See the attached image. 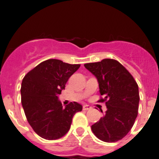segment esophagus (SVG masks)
<instances>
[{"instance_id": "obj_1", "label": "esophagus", "mask_w": 159, "mask_h": 159, "mask_svg": "<svg viewBox=\"0 0 159 159\" xmlns=\"http://www.w3.org/2000/svg\"><path fill=\"white\" fill-rule=\"evenodd\" d=\"M91 108H92V107H90L89 105H84V106H83V110L84 111H88V110H90V109H91Z\"/></svg>"}]
</instances>
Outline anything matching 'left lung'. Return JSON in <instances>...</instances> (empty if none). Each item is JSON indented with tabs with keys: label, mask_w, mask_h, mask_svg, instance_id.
Instances as JSON below:
<instances>
[{
	"label": "left lung",
	"mask_w": 159,
	"mask_h": 159,
	"mask_svg": "<svg viewBox=\"0 0 159 159\" xmlns=\"http://www.w3.org/2000/svg\"><path fill=\"white\" fill-rule=\"evenodd\" d=\"M84 67L99 83V92L103 98L98 102H105L107 106L104 116L92 126V132L106 143L119 141L128 134L138 116L139 93L137 83L131 74L113 59L88 63Z\"/></svg>",
	"instance_id": "1"
}]
</instances>
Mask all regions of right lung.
Masks as SVG:
<instances>
[{"mask_svg":"<svg viewBox=\"0 0 159 159\" xmlns=\"http://www.w3.org/2000/svg\"><path fill=\"white\" fill-rule=\"evenodd\" d=\"M80 64H70L49 59L38 64L24 77L20 88L25 116L39 136L48 140L58 139L67 134L72 118L82 111V105L70 102L65 107L58 95Z\"/></svg>","mask_w":159,"mask_h":159,"instance_id":"right-lung-1","label":"right lung"}]
</instances>
